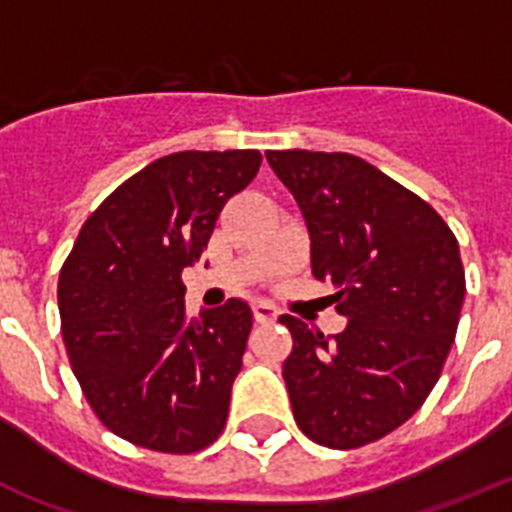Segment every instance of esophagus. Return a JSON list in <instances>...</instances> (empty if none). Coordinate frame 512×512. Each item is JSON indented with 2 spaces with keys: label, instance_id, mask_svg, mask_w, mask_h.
Returning <instances> with one entry per match:
<instances>
[{
  "label": "esophagus",
  "instance_id": "1",
  "mask_svg": "<svg viewBox=\"0 0 512 512\" xmlns=\"http://www.w3.org/2000/svg\"><path fill=\"white\" fill-rule=\"evenodd\" d=\"M252 313H255V319L260 321V324H273V321L278 319V308H275L273 303H267V301L252 303Z\"/></svg>",
  "mask_w": 512,
  "mask_h": 512
}]
</instances>
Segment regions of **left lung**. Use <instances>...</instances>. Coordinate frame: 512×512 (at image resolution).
<instances>
[{"label":"left lung","mask_w":512,"mask_h":512,"mask_svg":"<svg viewBox=\"0 0 512 512\" xmlns=\"http://www.w3.org/2000/svg\"><path fill=\"white\" fill-rule=\"evenodd\" d=\"M311 239V273L331 283L342 334L296 316L283 380L298 428L329 449L395 431L441 375L464 303L457 237L416 193L349 153L267 150Z\"/></svg>","instance_id":"8db88e82"}]
</instances>
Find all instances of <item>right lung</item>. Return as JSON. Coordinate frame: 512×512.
I'll use <instances>...</instances> for the list:
<instances>
[{
  "label": "right lung",
  "instance_id": "obj_1",
  "mask_svg": "<svg viewBox=\"0 0 512 512\" xmlns=\"http://www.w3.org/2000/svg\"><path fill=\"white\" fill-rule=\"evenodd\" d=\"M257 150H186L155 160L101 201L58 278L73 375L99 421L165 454L222 434L252 308L229 298L186 319L181 273L219 211L260 170Z\"/></svg>",
  "mask_w": 512,
  "mask_h": 512
}]
</instances>
